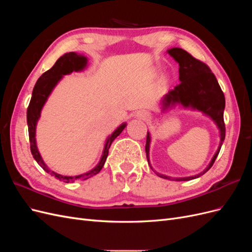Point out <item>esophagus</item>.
Here are the masks:
<instances>
[{
  "label": "esophagus",
  "mask_w": 252,
  "mask_h": 252,
  "mask_svg": "<svg viewBox=\"0 0 252 252\" xmlns=\"http://www.w3.org/2000/svg\"><path fill=\"white\" fill-rule=\"evenodd\" d=\"M136 117L142 119V120H147L149 118V113L146 111H139L136 113Z\"/></svg>",
  "instance_id": "esophagus-1"
}]
</instances>
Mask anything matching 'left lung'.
<instances>
[{"mask_svg":"<svg viewBox=\"0 0 252 252\" xmlns=\"http://www.w3.org/2000/svg\"><path fill=\"white\" fill-rule=\"evenodd\" d=\"M167 52L179 63V74L181 83L172 90L168 91L162 100V110L166 111L174 107L175 105H181L184 108H190L201 111L205 116L209 117L217 125L220 131V145L218 150L211 158L210 163L205 170L199 174L186 178H171L168 175L158 173L152 168L149 162V148H150V133L147 132L146 139V157L150 168L156 172L159 178L171 181H190L200 178L205 172H207L215 163L219 152L225 140V124H224V109L225 96L219 83L210 70V68L201 61L194 59L190 53L182 48L174 47Z\"/></svg>","mask_w":252,"mask_h":252,"instance_id":"8db88e82","label":"left lung"}]
</instances>
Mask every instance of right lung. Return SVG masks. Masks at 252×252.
<instances>
[{"label": "right lung", "instance_id": "obj_1", "mask_svg": "<svg viewBox=\"0 0 252 252\" xmlns=\"http://www.w3.org/2000/svg\"><path fill=\"white\" fill-rule=\"evenodd\" d=\"M86 66H87L86 57H84L83 55H79L77 52L65 53L64 56H62L57 61L56 64L53 65L49 70L44 72L39 78V80L36 81L35 85L33 87L32 100H30L29 106L27 108V125H28L29 141H30V150H32V157L37 162V164H39L45 171L64 183H72L77 180H86L100 172L106 162V158L108 157V151H109L111 143L126 127V123L121 124L116 130L111 133V135L108 136L105 143L103 155L100 158V162L97 163V165L94 167V168L85 173L74 175V177H67V175L59 174L55 171L50 170L48 168V166L44 163L43 158L39 152V149H37L36 140H35L36 124H37V121H39L41 117V111H42L43 106L45 105V103H46L47 98L52 93L53 88L57 86V84L62 80L64 75L70 74L73 71H82L83 69H85Z\"/></svg>", "mask_w": 252, "mask_h": 252}]
</instances>
